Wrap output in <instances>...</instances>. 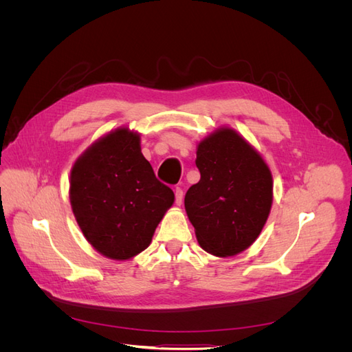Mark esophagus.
Listing matches in <instances>:
<instances>
[{
  "instance_id": "esophagus-1",
  "label": "esophagus",
  "mask_w": 352,
  "mask_h": 352,
  "mask_svg": "<svg viewBox=\"0 0 352 352\" xmlns=\"http://www.w3.org/2000/svg\"><path fill=\"white\" fill-rule=\"evenodd\" d=\"M175 198H176V204L180 206L182 204V199H184V189L182 188H176L175 189Z\"/></svg>"
}]
</instances>
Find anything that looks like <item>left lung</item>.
Wrapping results in <instances>:
<instances>
[{"instance_id": "1", "label": "left lung", "mask_w": 352, "mask_h": 352, "mask_svg": "<svg viewBox=\"0 0 352 352\" xmlns=\"http://www.w3.org/2000/svg\"><path fill=\"white\" fill-rule=\"evenodd\" d=\"M195 164L199 182L185 195L188 217L207 252L232 257L258 238L273 201L267 164L229 127L201 141Z\"/></svg>"}]
</instances>
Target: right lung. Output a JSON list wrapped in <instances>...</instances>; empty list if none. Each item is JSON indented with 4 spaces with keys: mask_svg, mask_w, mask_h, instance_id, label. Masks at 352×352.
Returning a JSON list of instances; mask_svg holds the SVG:
<instances>
[{
    "mask_svg": "<svg viewBox=\"0 0 352 352\" xmlns=\"http://www.w3.org/2000/svg\"><path fill=\"white\" fill-rule=\"evenodd\" d=\"M173 190L155 177L140 135L120 127L73 164L70 204L85 238L102 255L129 260L151 243Z\"/></svg>",
    "mask_w": 352,
    "mask_h": 352,
    "instance_id": "1",
    "label": "right lung"
}]
</instances>
